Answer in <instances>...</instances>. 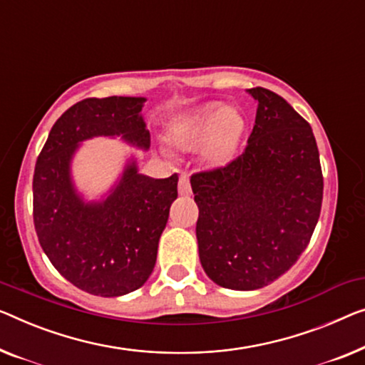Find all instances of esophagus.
Segmentation results:
<instances>
[{
    "label": "esophagus",
    "instance_id": "esophagus-1",
    "mask_svg": "<svg viewBox=\"0 0 365 365\" xmlns=\"http://www.w3.org/2000/svg\"><path fill=\"white\" fill-rule=\"evenodd\" d=\"M178 193L183 195V197H190V195H192L190 178H188V175H185V173H182L180 180H178Z\"/></svg>",
    "mask_w": 365,
    "mask_h": 365
}]
</instances>
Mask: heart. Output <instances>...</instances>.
<instances>
[{"label": "heart", "mask_w": 365, "mask_h": 365, "mask_svg": "<svg viewBox=\"0 0 365 365\" xmlns=\"http://www.w3.org/2000/svg\"><path fill=\"white\" fill-rule=\"evenodd\" d=\"M242 133V119L235 108L205 103L183 114L170 126V139L177 148L190 150L203 144V157L210 164L222 162L236 148Z\"/></svg>", "instance_id": "heart-1"}]
</instances>
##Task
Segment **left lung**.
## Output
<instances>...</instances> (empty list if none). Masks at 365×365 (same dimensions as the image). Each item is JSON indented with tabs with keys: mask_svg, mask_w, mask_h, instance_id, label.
Returning <instances> with one entry per match:
<instances>
[{
	"mask_svg": "<svg viewBox=\"0 0 365 365\" xmlns=\"http://www.w3.org/2000/svg\"><path fill=\"white\" fill-rule=\"evenodd\" d=\"M246 91L257 103L246 149L190 178L201 267L216 285L241 292L272 284L297 262L323 200L312 126L274 91Z\"/></svg>",
	"mask_w": 365,
	"mask_h": 365,
	"instance_id": "8db88e82",
	"label": "left lung"
}]
</instances>
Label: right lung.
I'll use <instances>...</instances> for the list:
<instances>
[{"label": "right lung", "mask_w": 365, "mask_h": 365, "mask_svg": "<svg viewBox=\"0 0 365 365\" xmlns=\"http://www.w3.org/2000/svg\"><path fill=\"white\" fill-rule=\"evenodd\" d=\"M144 96L88 98L68 108L48 133L36 162L34 226L43 252L61 275L98 297H123L152 274L178 175L152 178L129 154L119 177L88 200L73 180L72 165L85 140L119 138L149 150Z\"/></svg>", "instance_id": "right-lung-1"}]
</instances>
